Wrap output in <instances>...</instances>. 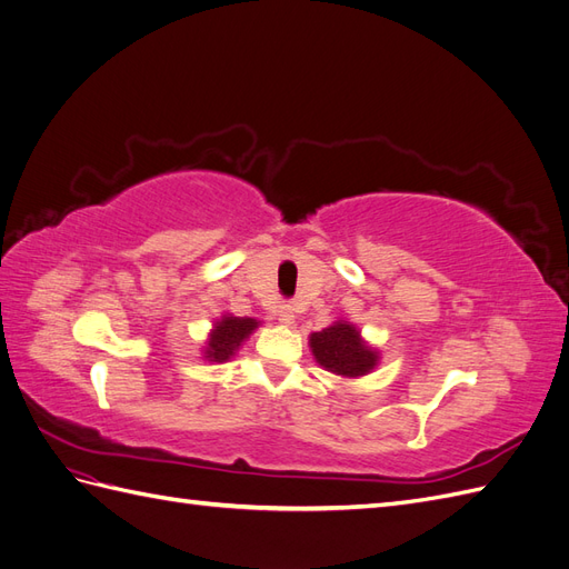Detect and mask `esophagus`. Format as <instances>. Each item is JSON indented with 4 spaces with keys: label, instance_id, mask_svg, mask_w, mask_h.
<instances>
[{
    "label": "esophagus",
    "instance_id": "obj_1",
    "mask_svg": "<svg viewBox=\"0 0 569 569\" xmlns=\"http://www.w3.org/2000/svg\"><path fill=\"white\" fill-rule=\"evenodd\" d=\"M278 320H280L282 325H291V322H295V308H291L289 303H282V306L278 308Z\"/></svg>",
    "mask_w": 569,
    "mask_h": 569
}]
</instances>
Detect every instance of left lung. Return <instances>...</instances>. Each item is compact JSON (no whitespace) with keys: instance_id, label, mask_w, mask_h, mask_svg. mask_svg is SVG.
I'll list each match as a JSON object with an SVG mask.
<instances>
[{"instance_id":"1","label":"left lung","mask_w":569,"mask_h":569,"mask_svg":"<svg viewBox=\"0 0 569 569\" xmlns=\"http://www.w3.org/2000/svg\"><path fill=\"white\" fill-rule=\"evenodd\" d=\"M311 349L325 370L341 377H360L377 363V353L366 347L360 332L349 322H335L322 332H313Z\"/></svg>"}]
</instances>
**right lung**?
<instances>
[{
  "label": "right lung",
  "instance_id": "1",
  "mask_svg": "<svg viewBox=\"0 0 569 569\" xmlns=\"http://www.w3.org/2000/svg\"><path fill=\"white\" fill-rule=\"evenodd\" d=\"M253 327H256V320H251V318H230V316L222 318L216 325V330L211 332L206 358L218 360V363L228 360L239 349V343H242L251 335Z\"/></svg>",
  "mask_w": 569,
  "mask_h": 569
}]
</instances>
